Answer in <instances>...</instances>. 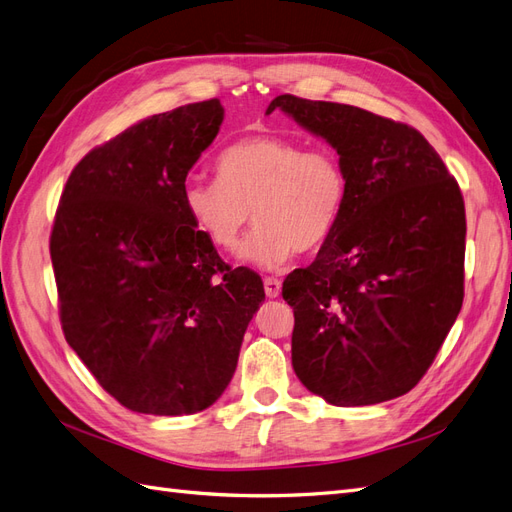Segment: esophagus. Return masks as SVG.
Wrapping results in <instances>:
<instances>
[{
    "mask_svg": "<svg viewBox=\"0 0 512 512\" xmlns=\"http://www.w3.org/2000/svg\"><path fill=\"white\" fill-rule=\"evenodd\" d=\"M265 292H267V297H269V299L280 297V292H282V282L277 280V277H265Z\"/></svg>",
    "mask_w": 512,
    "mask_h": 512,
    "instance_id": "esophagus-1",
    "label": "esophagus"
}]
</instances>
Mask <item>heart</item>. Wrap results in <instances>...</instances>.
Masks as SVG:
<instances>
[{"mask_svg": "<svg viewBox=\"0 0 512 512\" xmlns=\"http://www.w3.org/2000/svg\"><path fill=\"white\" fill-rule=\"evenodd\" d=\"M218 181L183 185V209L218 252H235L258 224L241 260L277 269L299 252L316 254L335 235L348 200L346 168L329 147H307L275 134H252L215 160Z\"/></svg>", "mask_w": 512, "mask_h": 512, "instance_id": "b5f03b06", "label": "heart"}]
</instances>
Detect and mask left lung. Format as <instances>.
Listing matches in <instances>:
<instances>
[{"instance_id": "obj_1", "label": "left lung", "mask_w": 512, "mask_h": 512, "mask_svg": "<svg viewBox=\"0 0 512 512\" xmlns=\"http://www.w3.org/2000/svg\"><path fill=\"white\" fill-rule=\"evenodd\" d=\"M280 108L342 160L348 200L331 241L294 269L292 367L333 406H371L412 391L463 303L466 207L427 138L337 102L277 96Z\"/></svg>"}]
</instances>
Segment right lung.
Returning a JSON list of instances; mask_svg holds the SVG:
<instances>
[{
    "label": "right lung",
    "mask_w": 512,
    "mask_h": 512,
    "mask_svg": "<svg viewBox=\"0 0 512 512\" xmlns=\"http://www.w3.org/2000/svg\"><path fill=\"white\" fill-rule=\"evenodd\" d=\"M218 98L134 123L74 166L51 232L66 342L121 406L156 416L209 408L237 369L265 301L192 226L183 185L218 136Z\"/></svg>",
    "instance_id": "right-lung-1"
}]
</instances>
